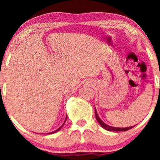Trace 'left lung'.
I'll return each instance as SVG.
<instances>
[{"instance_id":"1","label":"left lung","mask_w":160,"mask_h":160,"mask_svg":"<svg viewBox=\"0 0 160 160\" xmlns=\"http://www.w3.org/2000/svg\"><path fill=\"white\" fill-rule=\"evenodd\" d=\"M95 111L96 119H97L98 123H99L100 125H101L102 128H103L105 130H108V131H127L128 130H130V129H132V128H134V126H132V127H129V128H113V127L107 125L106 124H105L104 122H102V120L100 119L97 112H96V110H95Z\"/></svg>"}]
</instances>
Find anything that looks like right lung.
<instances>
[{
  "label": "right lung",
  "mask_w": 160,
  "mask_h": 160,
  "mask_svg": "<svg viewBox=\"0 0 160 160\" xmlns=\"http://www.w3.org/2000/svg\"><path fill=\"white\" fill-rule=\"evenodd\" d=\"M66 119H67V116H66V118H65V121H66ZM65 122H64V124H65ZM64 124H62V125L60 127V128H59L58 129V130H57L56 131H54V132H49V134H52V133H54V132H58V131H59V130H60V129H61V128H62V126H63V125H64Z\"/></svg>",
  "instance_id": "obj_1"
}]
</instances>
